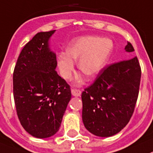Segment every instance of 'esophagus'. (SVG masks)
<instances>
[{
	"label": "esophagus",
	"mask_w": 153,
	"mask_h": 153,
	"mask_svg": "<svg viewBox=\"0 0 153 153\" xmlns=\"http://www.w3.org/2000/svg\"><path fill=\"white\" fill-rule=\"evenodd\" d=\"M71 94H72L73 96L78 97L80 96L81 94H82V91L79 89H76V88H72L71 89Z\"/></svg>",
	"instance_id": "34e87169"
}]
</instances>
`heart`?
I'll return each mask as SVG.
<instances>
[{
    "label": "heart",
    "mask_w": 153,
    "mask_h": 153,
    "mask_svg": "<svg viewBox=\"0 0 153 153\" xmlns=\"http://www.w3.org/2000/svg\"><path fill=\"white\" fill-rule=\"evenodd\" d=\"M113 50V43L108 38L85 36L73 40L66 48V52L58 54V68L61 76L69 80L75 71V63L78 61L79 71L93 78L102 71L108 62ZM82 77L77 78V84H81Z\"/></svg>",
    "instance_id": "b5f03b06"
}]
</instances>
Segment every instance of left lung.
<instances>
[{
  "mask_svg": "<svg viewBox=\"0 0 153 153\" xmlns=\"http://www.w3.org/2000/svg\"><path fill=\"white\" fill-rule=\"evenodd\" d=\"M126 52L134 48L128 42ZM141 68L137 57L105 68L82 94V121L99 137L119 133L129 122L139 95Z\"/></svg>",
  "mask_w": 153,
  "mask_h": 153,
  "instance_id": "left-lung-1",
  "label": "left lung"
}]
</instances>
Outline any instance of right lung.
I'll return each instance as SVG.
<instances>
[{
    "instance_id": "right-lung-1",
    "label": "right lung",
    "mask_w": 153,
    "mask_h": 153,
    "mask_svg": "<svg viewBox=\"0 0 153 153\" xmlns=\"http://www.w3.org/2000/svg\"><path fill=\"white\" fill-rule=\"evenodd\" d=\"M55 30L38 32L23 48L13 75L16 110L26 132L38 139L59 130L71 93L55 71L56 54L49 39Z\"/></svg>"
}]
</instances>
